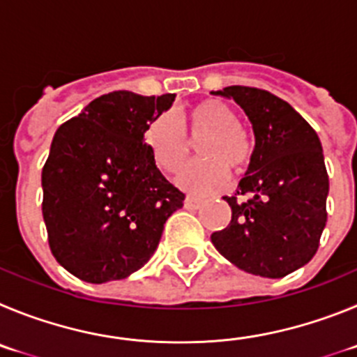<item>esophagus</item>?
Masks as SVG:
<instances>
[{"instance_id":"1","label":"esophagus","mask_w":357,"mask_h":357,"mask_svg":"<svg viewBox=\"0 0 357 357\" xmlns=\"http://www.w3.org/2000/svg\"><path fill=\"white\" fill-rule=\"evenodd\" d=\"M183 204H185L186 210H199V208L202 206V201L197 197H192V195H186V199Z\"/></svg>"}]
</instances>
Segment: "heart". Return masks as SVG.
I'll list each match as a JSON object with an SVG mask.
<instances>
[{"instance_id": "b5f03b06", "label": "heart", "mask_w": 357, "mask_h": 357, "mask_svg": "<svg viewBox=\"0 0 357 357\" xmlns=\"http://www.w3.org/2000/svg\"><path fill=\"white\" fill-rule=\"evenodd\" d=\"M199 142V162L179 174L178 185L186 192L206 195L226 185L229 172H243L255 155V139L233 108L218 99L201 101L183 114L181 123L162 114L147 124L144 140L151 158L167 174H176L190 156V143Z\"/></svg>"}]
</instances>
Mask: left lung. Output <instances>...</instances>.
<instances>
[{"mask_svg":"<svg viewBox=\"0 0 357 357\" xmlns=\"http://www.w3.org/2000/svg\"><path fill=\"white\" fill-rule=\"evenodd\" d=\"M255 130V155L234 195L231 222L211 242L233 265L261 278H284L319 249L327 220L329 176L319 135L287 101L256 86L233 85Z\"/></svg>","mask_w":357,"mask_h":357,"instance_id":"left-lung-1","label":"left lung"}]
</instances>
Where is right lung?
I'll use <instances>...</instances> for the list:
<instances>
[{
    "label": "right lung",
    "mask_w": 357,
    "mask_h": 357,
    "mask_svg": "<svg viewBox=\"0 0 357 357\" xmlns=\"http://www.w3.org/2000/svg\"><path fill=\"white\" fill-rule=\"evenodd\" d=\"M176 94L115 91L56 130L43 169V215L54 259L86 282L142 268L185 194L167 181L144 142Z\"/></svg>",
    "instance_id": "add662e5"
}]
</instances>
